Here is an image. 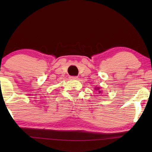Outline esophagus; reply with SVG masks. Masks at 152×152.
Wrapping results in <instances>:
<instances>
[{
	"label": "esophagus",
	"instance_id": "esophagus-1",
	"mask_svg": "<svg viewBox=\"0 0 152 152\" xmlns=\"http://www.w3.org/2000/svg\"><path fill=\"white\" fill-rule=\"evenodd\" d=\"M70 78L71 79V80H76V79H77V76H71V77H70Z\"/></svg>",
	"mask_w": 152,
	"mask_h": 152
}]
</instances>
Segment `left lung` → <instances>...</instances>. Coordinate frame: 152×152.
Masks as SVG:
<instances>
[{
  "mask_svg": "<svg viewBox=\"0 0 152 152\" xmlns=\"http://www.w3.org/2000/svg\"><path fill=\"white\" fill-rule=\"evenodd\" d=\"M95 88V90H96V91H98L99 93H102V91H100V89H99V87H96V88Z\"/></svg>",
  "mask_w": 152,
  "mask_h": 152,
  "instance_id": "left-lung-1",
  "label": "left lung"
}]
</instances>
